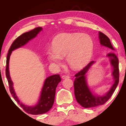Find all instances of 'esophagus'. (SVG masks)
<instances>
[{"instance_id":"esophagus-1","label":"esophagus","mask_w":126,"mask_h":126,"mask_svg":"<svg viewBox=\"0 0 126 126\" xmlns=\"http://www.w3.org/2000/svg\"><path fill=\"white\" fill-rule=\"evenodd\" d=\"M62 78L63 79H67V78H69V76L68 75H63L62 76Z\"/></svg>"}]
</instances>
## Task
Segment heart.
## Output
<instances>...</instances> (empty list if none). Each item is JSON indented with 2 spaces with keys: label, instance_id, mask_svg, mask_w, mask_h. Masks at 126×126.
Returning <instances> with one entry per match:
<instances>
[{
  "label": "heart",
  "instance_id": "1",
  "mask_svg": "<svg viewBox=\"0 0 126 126\" xmlns=\"http://www.w3.org/2000/svg\"><path fill=\"white\" fill-rule=\"evenodd\" d=\"M94 42L88 34L63 33L53 39L52 48L48 49L47 55L50 63L60 65L62 57L74 69L84 67L93 55Z\"/></svg>",
  "mask_w": 126,
  "mask_h": 126
}]
</instances>
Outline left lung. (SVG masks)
Masks as SVG:
<instances>
[{
  "instance_id": "left-lung-1",
  "label": "left lung",
  "mask_w": 126,
  "mask_h": 126,
  "mask_svg": "<svg viewBox=\"0 0 126 126\" xmlns=\"http://www.w3.org/2000/svg\"><path fill=\"white\" fill-rule=\"evenodd\" d=\"M98 38L102 46L111 50L114 49L110 39L106 34L99 32ZM107 57L109 58L110 64L113 67L111 75L113 77L114 83L111 85L110 89L103 95H98L94 93L90 90L87 82V74L92 66L95 63V61L90 62L85 68L75 75L76 77L74 81L75 96L77 102L83 107L85 108L95 107L104 104L111 97L118 85L119 82L118 58L114 53H108Z\"/></svg>"
}]
</instances>
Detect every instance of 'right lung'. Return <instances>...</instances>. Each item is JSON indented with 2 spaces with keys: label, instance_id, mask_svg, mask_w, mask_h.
Masks as SVG:
<instances>
[{
  "label": "right lung",
  "instance_id": "right-lung-1",
  "mask_svg": "<svg viewBox=\"0 0 126 126\" xmlns=\"http://www.w3.org/2000/svg\"><path fill=\"white\" fill-rule=\"evenodd\" d=\"M42 29L43 28L41 27L36 28L30 31L22 34V35L16 38L7 53L6 60V76L7 81L9 82L11 94L15 100L17 102V103L26 113L32 115L44 114L49 111L50 109L52 108L55 101L56 87L59 83L61 81L60 75H53L47 77L45 79L41 94H40L37 104L35 106H27L20 102L16 95L14 88H13V83L10 75L9 61L10 56L13 50L24 46L31 39L35 38L37 34L42 30Z\"/></svg>",
  "mask_w": 126,
  "mask_h": 126
}]
</instances>
